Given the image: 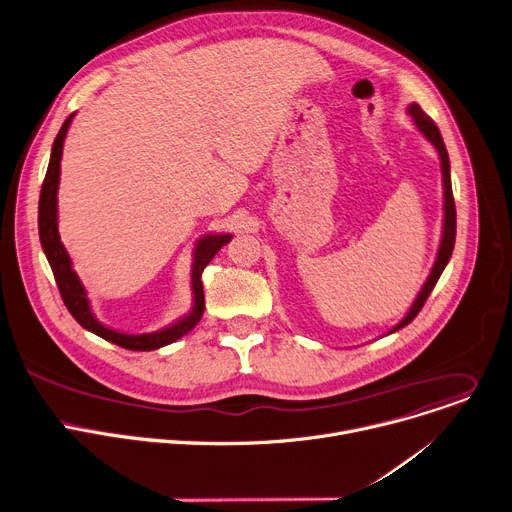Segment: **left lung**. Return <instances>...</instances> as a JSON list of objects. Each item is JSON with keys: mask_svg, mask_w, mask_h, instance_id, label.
Segmentation results:
<instances>
[{"mask_svg": "<svg viewBox=\"0 0 512 512\" xmlns=\"http://www.w3.org/2000/svg\"><path fill=\"white\" fill-rule=\"evenodd\" d=\"M409 113L413 116V122L415 126L421 130V134L437 148L439 152V158H441V175H443V209H445V215H443V238H441V246H439V252H437V260L431 268V274L427 278V282L423 285L421 293L417 295L413 307L409 309V313L405 315V319L396 325L392 331H399L401 327L409 325L417 315L419 311L423 309L427 297L431 295L433 287L437 285V280L443 272V268L447 266L449 258H451V252H453V244H456V201H453V191H451V177H449V156H447V150H445V144H443V138H441V132L439 128L435 126V122L427 116V113L417 105V103H411L409 105ZM390 331V333H392Z\"/></svg>", "mask_w": 512, "mask_h": 512, "instance_id": "obj_1", "label": "left lung"}]
</instances>
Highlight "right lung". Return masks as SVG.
I'll return each mask as SVG.
<instances>
[{"mask_svg": "<svg viewBox=\"0 0 512 512\" xmlns=\"http://www.w3.org/2000/svg\"><path fill=\"white\" fill-rule=\"evenodd\" d=\"M75 113L65 120L63 128L59 130L52 144V154H50V162L46 168V177L42 183V191H40V201H38V234H40V244L42 250L46 254V260L52 268L56 287H59V293L63 297V303L67 305L69 313L77 319V323L81 327H85L87 331L107 339V342L116 344L120 348L126 350H134V352H150V350H158L162 346H168L177 342L179 337H183L185 333H189L203 317L205 311V297H203V282H201V274L205 270V266L213 260V256L221 250V246H225L227 242L232 240L230 234H217V236H205L199 240L197 248H195V262H193V295H195V305L193 311L179 319L175 325H170L162 331L156 333H142V335H128V333H120L113 331L109 327H103L91 313L89 307V299L87 293L81 285V280L77 278L75 270L71 268V258L61 242L59 236V225H56V193H59V179H61V156H63V142L67 136V130L71 126Z\"/></svg>", "mask_w": 512, "mask_h": 512, "instance_id": "add662e5", "label": "right lung"}]
</instances>
